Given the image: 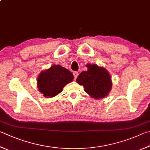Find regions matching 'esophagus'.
<instances>
[{"label":"esophagus","mask_w":150,"mask_h":150,"mask_svg":"<svg viewBox=\"0 0 150 150\" xmlns=\"http://www.w3.org/2000/svg\"><path fill=\"white\" fill-rule=\"evenodd\" d=\"M78 75H79V73L77 71H74V72H73V75H74L75 79H77Z\"/></svg>","instance_id":"esophagus-1"}]
</instances>
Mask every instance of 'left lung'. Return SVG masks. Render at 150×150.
<instances>
[{"mask_svg":"<svg viewBox=\"0 0 150 150\" xmlns=\"http://www.w3.org/2000/svg\"><path fill=\"white\" fill-rule=\"evenodd\" d=\"M88 70L81 72L76 81L84 86V90L90 96L95 99L103 98L108 95L112 87L109 72L105 68L96 64H87Z\"/></svg>","mask_w":150,"mask_h":150,"instance_id":"1","label":"left lung"}]
</instances>
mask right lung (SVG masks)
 <instances>
[{"mask_svg": "<svg viewBox=\"0 0 150 150\" xmlns=\"http://www.w3.org/2000/svg\"><path fill=\"white\" fill-rule=\"evenodd\" d=\"M73 78L72 73L66 68L54 65L40 73L37 87L45 97L52 98L60 93L66 84L72 82Z\"/></svg>", "mask_w": 150, "mask_h": 150, "instance_id": "add662e5", "label": "right lung"}]
</instances>
